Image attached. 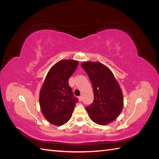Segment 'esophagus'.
Instances as JSON below:
<instances>
[{"label":"esophagus","mask_w":159,"mask_h":159,"mask_svg":"<svg viewBox=\"0 0 159 159\" xmlns=\"http://www.w3.org/2000/svg\"><path fill=\"white\" fill-rule=\"evenodd\" d=\"M79 100L80 101V102H81V101L83 100V97L81 96L79 97Z\"/></svg>","instance_id":"1"}]
</instances>
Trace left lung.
<instances>
[{
  "label": "left lung",
  "mask_w": 159,
  "mask_h": 159,
  "mask_svg": "<svg viewBox=\"0 0 159 159\" xmlns=\"http://www.w3.org/2000/svg\"><path fill=\"white\" fill-rule=\"evenodd\" d=\"M81 67L92 84L94 100L86 111L93 122L106 125L119 116L124 98L119 83L109 68L99 62H83Z\"/></svg>",
  "instance_id": "obj_1"
}]
</instances>
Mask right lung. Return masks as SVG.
Returning <instances> with one entry per match:
<instances>
[{
    "instance_id": "right-lung-1",
    "label": "right lung",
    "mask_w": 159,
    "mask_h": 159,
    "mask_svg": "<svg viewBox=\"0 0 159 159\" xmlns=\"http://www.w3.org/2000/svg\"><path fill=\"white\" fill-rule=\"evenodd\" d=\"M78 65V61L72 59L55 63L48 71L40 90L39 106L43 116L55 126L69 121L78 101L68 83Z\"/></svg>"
}]
</instances>
